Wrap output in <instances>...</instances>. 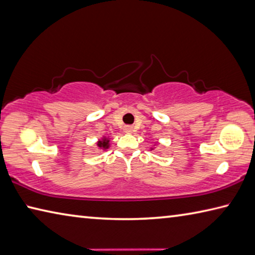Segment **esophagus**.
<instances>
[{"mask_svg":"<svg viewBox=\"0 0 255 255\" xmlns=\"http://www.w3.org/2000/svg\"><path fill=\"white\" fill-rule=\"evenodd\" d=\"M132 131H133L132 127H126V128H124V132H127V133H131Z\"/></svg>","mask_w":255,"mask_h":255,"instance_id":"34e87169","label":"esophagus"}]
</instances>
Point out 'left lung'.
Segmentation results:
<instances>
[{
  "mask_svg": "<svg viewBox=\"0 0 255 255\" xmlns=\"http://www.w3.org/2000/svg\"><path fill=\"white\" fill-rule=\"evenodd\" d=\"M155 144H156V143H155ZM155 144H154V145H155ZM153 148H154V147H151V151L153 150Z\"/></svg>",
  "mask_w": 255,
  "mask_h": 255,
  "instance_id": "1",
  "label": "left lung"
}]
</instances>
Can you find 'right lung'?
<instances>
[{
	"label": "right lung",
	"instance_id": "obj_1",
	"mask_svg": "<svg viewBox=\"0 0 255 255\" xmlns=\"http://www.w3.org/2000/svg\"><path fill=\"white\" fill-rule=\"evenodd\" d=\"M97 145H98L99 148H102V150L105 151V150H107V148L110 147V137L109 136L108 137L107 136H102V138L98 141Z\"/></svg>",
	"mask_w": 255,
	"mask_h": 255
}]
</instances>
